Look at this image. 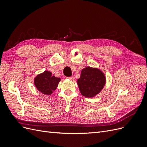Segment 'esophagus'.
I'll use <instances>...</instances> for the list:
<instances>
[{
  "label": "esophagus",
  "instance_id": "obj_1",
  "mask_svg": "<svg viewBox=\"0 0 147 147\" xmlns=\"http://www.w3.org/2000/svg\"><path fill=\"white\" fill-rule=\"evenodd\" d=\"M67 78H68L69 80H71V81H74V80H75V78H74V77H67Z\"/></svg>",
  "mask_w": 147,
  "mask_h": 147
}]
</instances>
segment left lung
<instances>
[{"label": "left lung", "instance_id": "obj_1", "mask_svg": "<svg viewBox=\"0 0 147 147\" xmlns=\"http://www.w3.org/2000/svg\"><path fill=\"white\" fill-rule=\"evenodd\" d=\"M106 82L105 74L98 68L86 67L82 70L77 84L81 94L86 97H95L104 88Z\"/></svg>", "mask_w": 147, "mask_h": 147}]
</instances>
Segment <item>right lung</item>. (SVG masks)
<instances>
[{"instance_id":"1","label":"right lung","mask_w":147,"mask_h":147,"mask_svg":"<svg viewBox=\"0 0 147 147\" xmlns=\"http://www.w3.org/2000/svg\"><path fill=\"white\" fill-rule=\"evenodd\" d=\"M61 81L60 78L52 75V73L45 70L34 78V85L40 92L45 95H51L56 90Z\"/></svg>"}]
</instances>
